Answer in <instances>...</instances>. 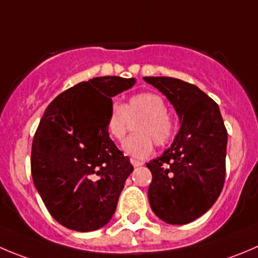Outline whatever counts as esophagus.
I'll return each instance as SVG.
<instances>
[{"label": "esophagus", "mask_w": 258, "mask_h": 258, "mask_svg": "<svg viewBox=\"0 0 258 258\" xmlns=\"http://www.w3.org/2000/svg\"><path fill=\"white\" fill-rule=\"evenodd\" d=\"M131 163L133 164L134 167H139V166H142V164H143V162H142V161H137V159L132 158L131 159Z\"/></svg>", "instance_id": "obj_1"}]
</instances>
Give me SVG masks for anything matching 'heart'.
I'll use <instances>...</instances> for the list:
<instances>
[{"mask_svg":"<svg viewBox=\"0 0 258 258\" xmlns=\"http://www.w3.org/2000/svg\"><path fill=\"white\" fill-rule=\"evenodd\" d=\"M137 122V134L122 142V151L133 158H146L153 152L154 143L162 147L170 143L176 136V122L168 115V105L158 94L142 92L132 96L125 105L119 101L110 104L106 117V131L110 138L121 141Z\"/></svg>","mask_w":258,"mask_h":258,"instance_id":"obj_1","label":"heart"}]
</instances>
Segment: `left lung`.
<instances>
[{
  "instance_id": "1",
  "label": "left lung",
  "mask_w": 258,
  "mask_h": 258,
  "mask_svg": "<svg viewBox=\"0 0 258 258\" xmlns=\"http://www.w3.org/2000/svg\"><path fill=\"white\" fill-rule=\"evenodd\" d=\"M173 105L180 131L167 151L147 163L148 199L168 224H187L213 207L225 178L228 134L219 106L195 85L171 77H144Z\"/></svg>"
}]
</instances>
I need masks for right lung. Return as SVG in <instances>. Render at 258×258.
I'll return each instance as SVG.
<instances>
[{"label": "right lung", "instance_id": "1", "mask_svg": "<svg viewBox=\"0 0 258 258\" xmlns=\"http://www.w3.org/2000/svg\"><path fill=\"white\" fill-rule=\"evenodd\" d=\"M136 78L95 77L58 95L45 109L31 147L34 185L51 217L68 229L91 232L110 222L131 159L110 139L111 97Z\"/></svg>", "mask_w": 258, "mask_h": 258}]
</instances>
